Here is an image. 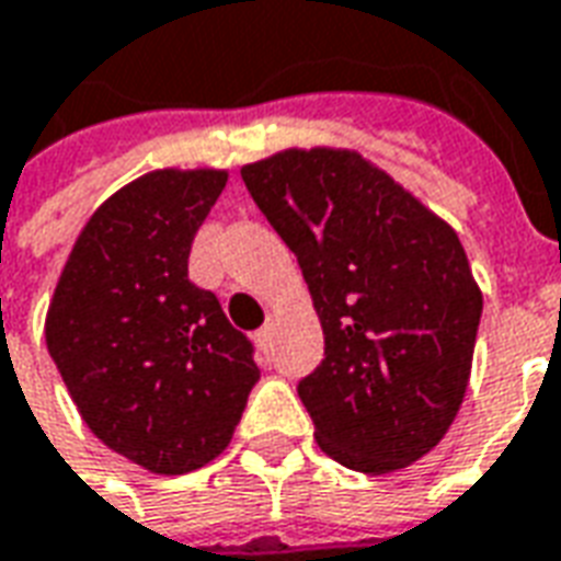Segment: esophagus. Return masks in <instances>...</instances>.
<instances>
[{
	"label": "esophagus",
	"instance_id": "1",
	"mask_svg": "<svg viewBox=\"0 0 561 561\" xmlns=\"http://www.w3.org/2000/svg\"><path fill=\"white\" fill-rule=\"evenodd\" d=\"M272 329H275V317H265L263 329L253 334V341H256V346H260V350H265V346H268V341H272Z\"/></svg>",
	"mask_w": 561,
	"mask_h": 561
}]
</instances>
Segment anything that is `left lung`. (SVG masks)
Masks as SVG:
<instances>
[{
	"label": "left lung",
	"mask_w": 561,
	"mask_h": 561,
	"mask_svg": "<svg viewBox=\"0 0 561 561\" xmlns=\"http://www.w3.org/2000/svg\"><path fill=\"white\" fill-rule=\"evenodd\" d=\"M296 253L325 334L298 382L313 436L346 469L386 476L439 443L460 410L481 289L457 232L346 149H289L241 167Z\"/></svg>",
	"instance_id": "obj_1"
}]
</instances>
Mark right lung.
<instances>
[{
	"mask_svg": "<svg viewBox=\"0 0 561 561\" xmlns=\"http://www.w3.org/2000/svg\"><path fill=\"white\" fill-rule=\"evenodd\" d=\"M220 170H158L110 196L73 244L47 310V350L101 443L185 476L232 439L260 379L253 343L187 280Z\"/></svg>",
	"mask_w": 561,
	"mask_h": 561,
	"instance_id": "1",
	"label": "right lung"
}]
</instances>
